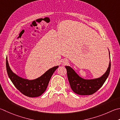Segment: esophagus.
<instances>
[{"label": "esophagus", "instance_id": "1", "mask_svg": "<svg viewBox=\"0 0 120 120\" xmlns=\"http://www.w3.org/2000/svg\"><path fill=\"white\" fill-rule=\"evenodd\" d=\"M64 64H67L68 63V61H65L64 62Z\"/></svg>", "mask_w": 120, "mask_h": 120}]
</instances>
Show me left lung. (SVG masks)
<instances>
[{
  "mask_svg": "<svg viewBox=\"0 0 120 120\" xmlns=\"http://www.w3.org/2000/svg\"><path fill=\"white\" fill-rule=\"evenodd\" d=\"M109 53L110 59L109 50ZM65 68L68 80L72 90L78 95H90L96 93L106 81L110 73L111 62L110 60L106 72L101 76L94 79H84L79 76L71 67L65 66Z\"/></svg>",
  "mask_w": 120,
  "mask_h": 120,
  "instance_id": "8db88e82",
  "label": "left lung"
}]
</instances>
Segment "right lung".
Segmentation results:
<instances>
[{
    "label": "right lung",
    "mask_w": 120,
    "mask_h": 120,
    "mask_svg": "<svg viewBox=\"0 0 120 120\" xmlns=\"http://www.w3.org/2000/svg\"><path fill=\"white\" fill-rule=\"evenodd\" d=\"M7 59V57L6 68L9 79L21 93L29 97H38L43 94L46 90L51 77L59 67L57 65L50 68L36 79H28L18 76L12 71Z\"/></svg>",
    "instance_id": "right-lung-1"
}]
</instances>
